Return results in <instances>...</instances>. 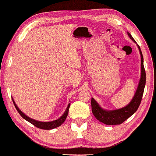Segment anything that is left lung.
<instances>
[{"label": "left lung", "instance_id": "8db88e82", "mask_svg": "<svg viewBox=\"0 0 156 156\" xmlns=\"http://www.w3.org/2000/svg\"><path fill=\"white\" fill-rule=\"evenodd\" d=\"M128 35L134 42H136V41L134 40L132 36L128 32ZM137 46L141 55V78L133 99L130 102L129 104L123 107V108L116 109V110L107 111L102 108L99 104L97 103L95 100L94 98H92L91 103H92V113L94 117H96V119L101 122L110 125H120L127 119H128L130 116L133 115L134 113L136 112L139 105H140L143 93H144V87H145L146 73L144 67V59H143L142 53H141L140 47L138 44Z\"/></svg>", "mask_w": 156, "mask_h": 156}]
</instances>
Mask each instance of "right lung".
Segmentation results:
<instances>
[{
    "label": "right lung",
    "mask_w": 156,
    "mask_h": 156,
    "mask_svg": "<svg viewBox=\"0 0 156 156\" xmlns=\"http://www.w3.org/2000/svg\"><path fill=\"white\" fill-rule=\"evenodd\" d=\"M12 101H13L14 105H15L17 111L18 112V113L20 114V116L23 118V119H25L26 120L29 122L30 123H31L32 125H34V126L37 127V128H40V129H44V130H51V129H53V128H57V127H59L60 125H62L64 121H65L66 118L67 117L68 112H69V106H70V103H69L67 105V109H66V111L63 114V115H62L61 117L58 118V119H57L56 120H53L51 122H40V121L35 120V119H31V118L28 117V116H26L25 114H23V113L20 110L18 107H17V105H16L15 102L13 100V98H12Z\"/></svg>",
    "instance_id": "1"
}]
</instances>
